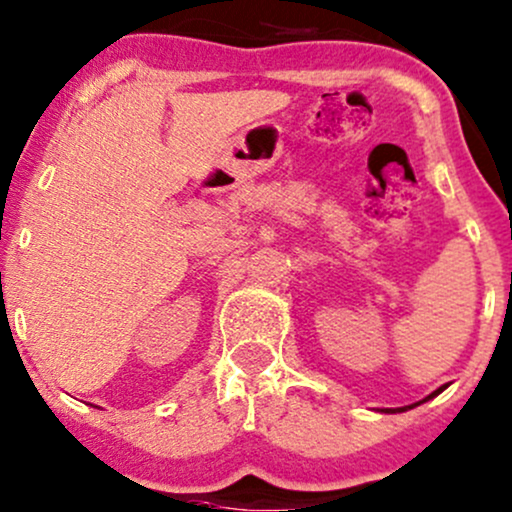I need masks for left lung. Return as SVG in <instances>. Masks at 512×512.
<instances>
[{
  "instance_id": "left-lung-1",
  "label": "left lung",
  "mask_w": 512,
  "mask_h": 512,
  "mask_svg": "<svg viewBox=\"0 0 512 512\" xmlns=\"http://www.w3.org/2000/svg\"><path fill=\"white\" fill-rule=\"evenodd\" d=\"M443 388H448V383H446V386H441V388H438V390H434V393H431V395H426V398H424V400H419V402H426V400L436 398V395H438V393H441V390H443ZM419 402H414V405H407V407H395V410H393V407H381V410H376V412H386V414H390V412H402V410H412V407H417V405H419Z\"/></svg>"
}]
</instances>
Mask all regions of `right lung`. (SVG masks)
<instances>
[{
	"mask_svg": "<svg viewBox=\"0 0 512 512\" xmlns=\"http://www.w3.org/2000/svg\"><path fill=\"white\" fill-rule=\"evenodd\" d=\"M93 407H98V405H93ZM98 410H100V407H98Z\"/></svg>",
	"mask_w": 512,
	"mask_h": 512,
	"instance_id": "obj_1",
	"label": "right lung"
}]
</instances>
